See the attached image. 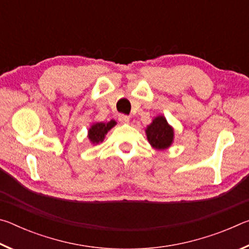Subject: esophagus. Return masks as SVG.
I'll list each match as a JSON object with an SVG mask.
<instances>
[{"label": "esophagus", "instance_id": "obj_1", "mask_svg": "<svg viewBox=\"0 0 249 249\" xmlns=\"http://www.w3.org/2000/svg\"><path fill=\"white\" fill-rule=\"evenodd\" d=\"M119 121L121 123H128L129 122V116L124 115V114H120L119 115Z\"/></svg>", "mask_w": 249, "mask_h": 249}]
</instances>
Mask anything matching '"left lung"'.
Segmentation results:
<instances>
[{
	"label": "left lung",
	"mask_w": 249,
	"mask_h": 249,
	"mask_svg": "<svg viewBox=\"0 0 249 249\" xmlns=\"http://www.w3.org/2000/svg\"><path fill=\"white\" fill-rule=\"evenodd\" d=\"M145 132L150 146L157 150L168 149L174 142V128L162 115L156 116L151 124L147 126Z\"/></svg>",
	"instance_id": "8db88e82"
}]
</instances>
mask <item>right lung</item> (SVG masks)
I'll return each instance as SVG.
<instances>
[{"label":"right lung","mask_w":249,"mask_h":249,"mask_svg":"<svg viewBox=\"0 0 249 249\" xmlns=\"http://www.w3.org/2000/svg\"><path fill=\"white\" fill-rule=\"evenodd\" d=\"M116 125V122L114 120H111L107 123L103 122H98V123H93L91 127L88 130V138L92 145H98L102 142L105 138V135L107 134L108 130H111Z\"/></svg>","instance_id":"1"}]
</instances>
